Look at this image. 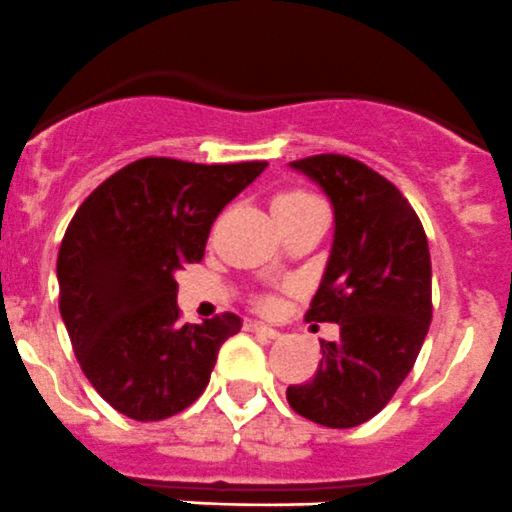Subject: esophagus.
I'll list each match as a JSON object with an SVG mask.
<instances>
[{
	"instance_id": "1",
	"label": "esophagus",
	"mask_w": 512,
	"mask_h": 512,
	"mask_svg": "<svg viewBox=\"0 0 512 512\" xmlns=\"http://www.w3.org/2000/svg\"><path fill=\"white\" fill-rule=\"evenodd\" d=\"M246 329H248V332L264 334L266 339H276V337H279V332H276L274 326L264 324V321H246Z\"/></svg>"
}]
</instances>
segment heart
Masks as SVG:
<instances>
[{
  "label": "heart",
  "instance_id": "heart-1",
  "mask_svg": "<svg viewBox=\"0 0 512 512\" xmlns=\"http://www.w3.org/2000/svg\"><path fill=\"white\" fill-rule=\"evenodd\" d=\"M311 201H316V198L306 191H284L276 196L274 206H299V203H311ZM264 304H269V301H264Z\"/></svg>",
  "mask_w": 512,
  "mask_h": 512
}]
</instances>
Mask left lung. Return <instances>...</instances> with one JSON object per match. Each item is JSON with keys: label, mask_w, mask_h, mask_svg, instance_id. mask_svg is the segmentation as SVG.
<instances>
[{"label": "left lung", "mask_w": 512, "mask_h": 512, "mask_svg": "<svg viewBox=\"0 0 512 512\" xmlns=\"http://www.w3.org/2000/svg\"><path fill=\"white\" fill-rule=\"evenodd\" d=\"M334 206V243L306 321H337L314 377L286 389L291 410L324 427L372 420L405 382L432 321L425 228L399 188L349 155L291 163ZM316 326V324H314Z\"/></svg>", "instance_id": "8db88e82"}]
</instances>
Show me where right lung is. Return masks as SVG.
<instances>
[{
  "label": "right lung",
  "instance_id": "add662e5",
  "mask_svg": "<svg viewBox=\"0 0 512 512\" xmlns=\"http://www.w3.org/2000/svg\"><path fill=\"white\" fill-rule=\"evenodd\" d=\"M264 168V160L140 158L102 180L72 216L57 253L60 314L82 372L120 415L165 420L208 387L241 316L180 324L173 271L203 259L218 213Z\"/></svg>",
  "mask_w": 512,
  "mask_h": 512
}]
</instances>
